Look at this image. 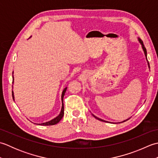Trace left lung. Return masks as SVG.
Segmentation results:
<instances>
[{"mask_svg": "<svg viewBox=\"0 0 158 158\" xmlns=\"http://www.w3.org/2000/svg\"><path fill=\"white\" fill-rule=\"evenodd\" d=\"M139 42H140V44L142 45V48H143V51H144V53H145V56H146V58H147V50H146V48H145V46H144V45H143V41H142V40H141V39H139ZM148 65H149V63H148ZM92 115H93L94 117L96 119H98V120H100V121H102V122H106V121L103 120V119H100V118H98V117H96L95 115H94L93 114H92ZM128 119H126V120H125V121H123L122 122H126V121L128 120Z\"/></svg>", "mask_w": 158, "mask_h": 158, "instance_id": "left-lung-1", "label": "left lung"}]
</instances>
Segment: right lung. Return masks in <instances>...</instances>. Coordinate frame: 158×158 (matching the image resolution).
I'll return each mask as SVG.
<instances>
[{
  "instance_id": "1",
  "label": "right lung",
  "mask_w": 158,
  "mask_h": 158,
  "mask_svg": "<svg viewBox=\"0 0 158 158\" xmlns=\"http://www.w3.org/2000/svg\"><path fill=\"white\" fill-rule=\"evenodd\" d=\"M66 89L67 88H64V89L63 90L62 94V109H61V111H60V113L59 114V115L57 116L56 117H55L54 119H53L52 120L49 121V122H45V123H39V125H41V126H52V125H55V124L58 123L60 120L62 119V118L64 116V104H63V98H64V94L66 91ZM12 96H13V99L14 100V96H13V92H12Z\"/></svg>"
}]
</instances>
